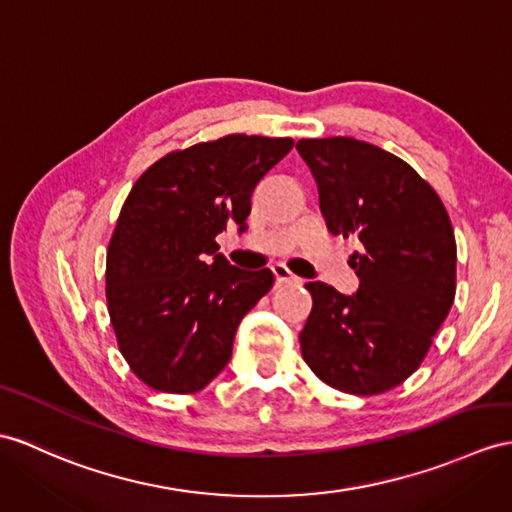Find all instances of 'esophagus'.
<instances>
[{
  "mask_svg": "<svg viewBox=\"0 0 512 512\" xmlns=\"http://www.w3.org/2000/svg\"><path fill=\"white\" fill-rule=\"evenodd\" d=\"M271 271H273V276H276V282H280V284H299V278L293 276V273L289 271V267L282 265V263L273 265Z\"/></svg>",
  "mask_w": 512,
  "mask_h": 512,
  "instance_id": "esophagus-1",
  "label": "esophagus"
}]
</instances>
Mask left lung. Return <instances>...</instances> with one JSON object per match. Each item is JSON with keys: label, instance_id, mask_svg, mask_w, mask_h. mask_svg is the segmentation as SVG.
Instances as JSON below:
<instances>
[{"label": "left lung", "instance_id": "8db88e82", "mask_svg": "<svg viewBox=\"0 0 512 512\" xmlns=\"http://www.w3.org/2000/svg\"><path fill=\"white\" fill-rule=\"evenodd\" d=\"M319 208L332 234L356 236L354 295L308 282L313 295L299 334L319 380L352 395L402 384L428 354L456 295L452 221L432 186L393 154L352 136L302 139Z\"/></svg>", "mask_w": 512, "mask_h": 512}]
</instances>
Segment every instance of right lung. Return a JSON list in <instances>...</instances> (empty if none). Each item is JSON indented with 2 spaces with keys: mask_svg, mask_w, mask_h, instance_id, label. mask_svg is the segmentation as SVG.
Listing matches in <instances>:
<instances>
[{
  "mask_svg": "<svg viewBox=\"0 0 512 512\" xmlns=\"http://www.w3.org/2000/svg\"><path fill=\"white\" fill-rule=\"evenodd\" d=\"M293 139L228 134L154 162L123 204L106 254V299L119 350L147 386L195 393L232 356L241 319L273 284L217 254L243 232L252 193Z\"/></svg>",
  "mask_w": 512,
  "mask_h": 512,
  "instance_id": "1",
  "label": "right lung"
}]
</instances>
